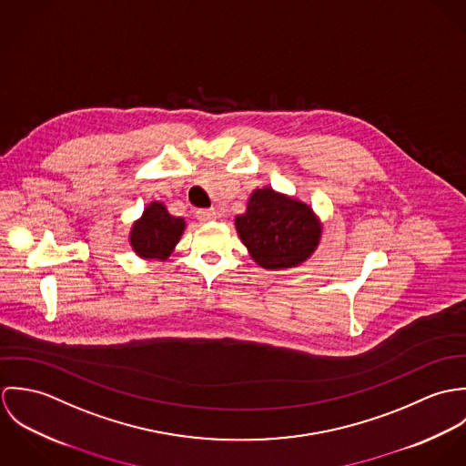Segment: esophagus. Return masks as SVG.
Returning a JSON list of instances; mask_svg holds the SVG:
<instances>
[{"label":"esophagus","instance_id":"esophagus-1","mask_svg":"<svg viewBox=\"0 0 466 466\" xmlns=\"http://www.w3.org/2000/svg\"><path fill=\"white\" fill-rule=\"evenodd\" d=\"M196 217L199 218L200 222H211L218 218V211L217 209H199L196 213Z\"/></svg>","mask_w":466,"mask_h":466}]
</instances>
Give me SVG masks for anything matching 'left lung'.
Masks as SVG:
<instances>
[{"mask_svg":"<svg viewBox=\"0 0 466 466\" xmlns=\"http://www.w3.org/2000/svg\"><path fill=\"white\" fill-rule=\"evenodd\" d=\"M235 228L249 257L267 270L305 264L323 237V222L307 202L270 187L253 190Z\"/></svg>","mask_w":466,"mask_h":466,"instance_id":"left-lung-1","label":"left lung"}]
</instances>
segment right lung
Wrapping results in <instances>:
<instances>
[{
	"instance_id": "obj_1",
	"label": "right lung",
	"mask_w": 466,
	"mask_h": 466,
	"mask_svg": "<svg viewBox=\"0 0 466 466\" xmlns=\"http://www.w3.org/2000/svg\"><path fill=\"white\" fill-rule=\"evenodd\" d=\"M185 228L183 217L170 215L165 202L152 200L145 206L141 217L134 220L129 244L139 258L165 262L174 253Z\"/></svg>"
}]
</instances>
